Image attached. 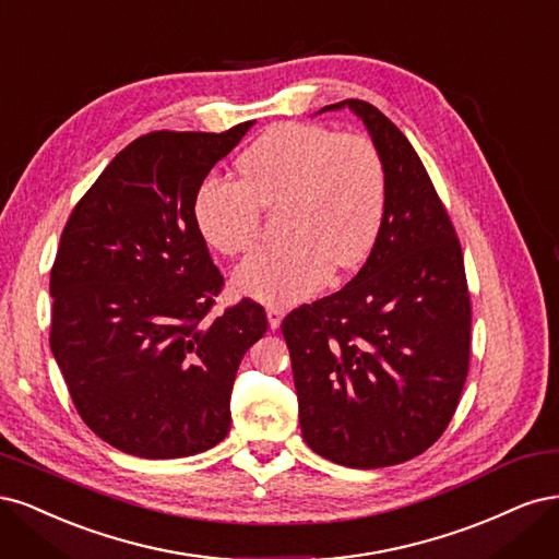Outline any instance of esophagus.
<instances>
[{
  "label": "esophagus",
  "instance_id": "34e87169",
  "mask_svg": "<svg viewBox=\"0 0 559 559\" xmlns=\"http://www.w3.org/2000/svg\"><path fill=\"white\" fill-rule=\"evenodd\" d=\"M283 316H285V309H283V306H266V318H269V325H272L274 330H276V328H281Z\"/></svg>",
  "mask_w": 559,
  "mask_h": 559
}]
</instances>
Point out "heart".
Returning a JSON list of instances; mask_svg holds the SVG:
<instances>
[{
  "label": "heart",
  "instance_id": "1",
  "mask_svg": "<svg viewBox=\"0 0 559 559\" xmlns=\"http://www.w3.org/2000/svg\"><path fill=\"white\" fill-rule=\"evenodd\" d=\"M239 178L206 176L194 194V223L223 255L253 250L264 211L281 209L283 241L250 255L234 283L266 304L316 295L334 269L362 262L381 231L388 171L365 134L285 122L239 157Z\"/></svg>",
  "mask_w": 559,
  "mask_h": 559
}]
</instances>
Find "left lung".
Returning a JSON list of instances; mask_svg holds the SVG:
<instances>
[{
	"label": "left lung",
	"instance_id": "left-lung-1",
	"mask_svg": "<svg viewBox=\"0 0 559 559\" xmlns=\"http://www.w3.org/2000/svg\"><path fill=\"white\" fill-rule=\"evenodd\" d=\"M388 171L385 218L371 255L338 293L290 311L304 441L353 469L416 457L453 420L469 371L472 301L457 231L402 130L362 99Z\"/></svg>",
	"mask_w": 559,
	"mask_h": 559
}]
</instances>
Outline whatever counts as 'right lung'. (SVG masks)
I'll use <instances>...</instances> for the list:
<instances>
[{
	"mask_svg": "<svg viewBox=\"0 0 559 559\" xmlns=\"http://www.w3.org/2000/svg\"><path fill=\"white\" fill-rule=\"evenodd\" d=\"M250 124L134 139L62 229L50 350L83 423L122 453L188 457L229 431L234 376L266 313L243 297L213 316L225 278L192 204Z\"/></svg>",
	"mask_w": 559,
	"mask_h": 559,
	"instance_id": "right-lung-1",
	"label": "right lung"
}]
</instances>
